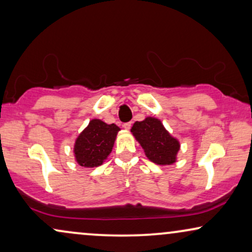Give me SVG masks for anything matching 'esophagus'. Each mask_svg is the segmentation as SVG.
I'll return each mask as SVG.
<instances>
[{
	"mask_svg": "<svg viewBox=\"0 0 252 252\" xmlns=\"http://www.w3.org/2000/svg\"><path fill=\"white\" fill-rule=\"evenodd\" d=\"M123 128L126 130H130V128H131V122H126L123 124Z\"/></svg>",
	"mask_w": 252,
	"mask_h": 252,
	"instance_id": "obj_1",
	"label": "esophagus"
}]
</instances>
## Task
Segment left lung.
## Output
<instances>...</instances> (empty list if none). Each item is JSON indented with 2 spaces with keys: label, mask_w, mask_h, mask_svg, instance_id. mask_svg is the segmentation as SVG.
Segmentation results:
<instances>
[{
  "label": "left lung",
  "mask_w": 252,
  "mask_h": 252,
  "mask_svg": "<svg viewBox=\"0 0 252 252\" xmlns=\"http://www.w3.org/2000/svg\"><path fill=\"white\" fill-rule=\"evenodd\" d=\"M131 132L152 163L157 165L176 163L180 143L170 135L160 120L146 117L141 122L137 121L133 123Z\"/></svg>",
  "instance_id": "8db88e82"
}]
</instances>
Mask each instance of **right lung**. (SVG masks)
Masks as SVG:
<instances>
[{
  "instance_id": "1",
  "label": "right lung",
  "mask_w": 252,
  "mask_h": 252,
  "mask_svg": "<svg viewBox=\"0 0 252 252\" xmlns=\"http://www.w3.org/2000/svg\"><path fill=\"white\" fill-rule=\"evenodd\" d=\"M120 128L101 120H92L74 144L76 163L84 167H97L110 155Z\"/></svg>"
}]
</instances>
